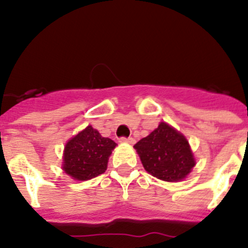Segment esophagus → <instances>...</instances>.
<instances>
[{
	"mask_svg": "<svg viewBox=\"0 0 248 248\" xmlns=\"http://www.w3.org/2000/svg\"><path fill=\"white\" fill-rule=\"evenodd\" d=\"M119 141L120 142H126V144H134V139L133 138H124V137L120 138Z\"/></svg>",
	"mask_w": 248,
	"mask_h": 248,
	"instance_id": "1",
	"label": "esophagus"
}]
</instances>
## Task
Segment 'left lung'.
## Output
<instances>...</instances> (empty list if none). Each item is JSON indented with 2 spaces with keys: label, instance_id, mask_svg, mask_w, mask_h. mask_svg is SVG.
<instances>
[{
  "label": "left lung",
  "instance_id": "left-lung-1",
  "mask_svg": "<svg viewBox=\"0 0 248 248\" xmlns=\"http://www.w3.org/2000/svg\"><path fill=\"white\" fill-rule=\"evenodd\" d=\"M134 149L145 170L163 181H180L196 166L187 139L166 122H161L149 136L140 139Z\"/></svg>",
  "mask_w": 248,
  "mask_h": 248
}]
</instances>
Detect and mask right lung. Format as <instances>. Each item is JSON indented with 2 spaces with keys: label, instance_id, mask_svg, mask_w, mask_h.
Returning <instances> with one entry per match:
<instances>
[{
  "label": "right lung",
  "instance_id": "add662e5",
  "mask_svg": "<svg viewBox=\"0 0 248 248\" xmlns=\"http://www.w3.org/2000/svg\"><path fill=\"white\" fill-rule=\"evenodd\" d=\"M116 142L87 126L64 146L62 168L74 180L85 181L103 174Z\"/></svg>",
  "mask_w": 248,
  "mask_h": 248
}]
</instances>
